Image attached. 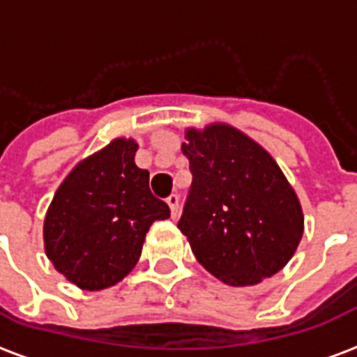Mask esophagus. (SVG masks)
<instances>
[{
	"label": "esophagus",
	"mask_w": 357,
	"mask_h": 357,
	"mask_svg": "<svg viewBox=\"0 0 357 357\" xmlns=\"http://www.w3.org/2000/svg\"><path fill=\"white\" fill-rule=\"evenodd\" d=\"M167 204L170 206V211H172V217H178V209H179V197L174 192L167 198Z\"/></svg>",
	"instance_id": "obj_1"
}]
</instances>
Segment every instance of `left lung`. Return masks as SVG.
<instances>
[{"label": "left lung", "instance_id": "1", "mask_svg": "<svg viewBox=\"0 0 357 357\" xmlns=\"http://www.w3.org/2000/svg\"><path fill=\"white\" fill-rule=\"evenodd\" d=\"M185 138L192 183L178 228L197 260L230 287L275 275L303 236L301 206L279 165L228 125Z\"/></svg>", "mask_w": 357, "mask_h": 357}]
</instances>
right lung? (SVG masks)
I'll return each instance as SVG.
<instances>
[{"mask_svg": "<svg viewBox=\"0 0 357 357\" xmlns=\"http://www.w3.org/2000/svg\"><path fill=\"white\" fill-rule=\"evenodd\" d=\"M135 140L118 138L84 159L59 185L45 219V251L82 290H102L135 268L149 227L170 208L135 165Z\"/></svg>", "mask_w": 357, "mask_h": 357, "instance_id": "1", "label": "right lung"}]
</instances>
